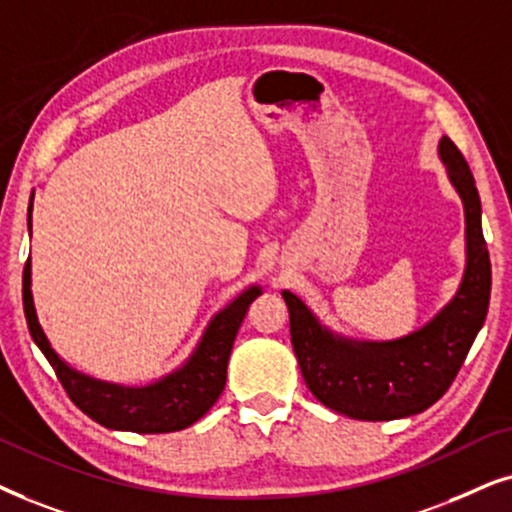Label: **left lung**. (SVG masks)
<instances>
[{
  "label": "left lung",
  "instance_id": "8db88e82",
  "mask_svg": "<svg viewBox=\"0 0 512 512\" xmlns=\"http://www.w3.org/2000/svg\"><path fill=\"white\" fill-rule=\"evenodd\" d=\"M438 154L466 213V269L456 295L424 327L391 342H358L332 332L290 290V337L309 391L330 410L363 421H391L431 407L461 370L485 325L492 264L482 236V206L473 173L449 138Z\"/></svg>",
  "mask_w": 512,
  "mask_h": 512
}]
</instances>
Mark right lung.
I'll list each match as a JSON object with an SVG mask.
<instances>
[{"label":"right lung","mask_w":512,"mask_h":512,"mask_svg":"<svg viewBox=\"0 0 512 512\" xmlns=\"http://www.w3.org/2000/svg\"><path fill=\"white\" fill-rule=\"evenodd\" d=\"M27 229L32 231V199L27 208ZM262 295L260 285H250L234 302L217 311L203 332L192 356L166 377L147 386H121L93 379L74 370L51 349L32 299V264L23 269V309L30 335L49 360L60 384L81 412L100 426L133 433H173L192 426L217 403L227 381V363L236 332L252 299Z\"/></svg>","instance_id":"obj_1"}]
</instances>
